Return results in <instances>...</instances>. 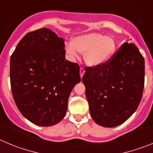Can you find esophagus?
Masks as SVG:
<instances>
[{
	"instance_id": "esophagus-1",
	"label": "esophagus",
	"mask_w": 153,
	"mask_h": 153,
	"mask_svg": "<svg viewBox=\"0 0 153 153\" xmlns=\"http://www.w3.org/2000/svg\"><path fill=\"white\" fill-rule=\"evenodd\" d=\"M84 73H85V70H83V67H80V69H79V74H80L81 78L83 77V74H84Z\"/></svg>"
}]
</instances>
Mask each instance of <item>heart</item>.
Returning a JSON list of instances; mask_svg holds the SVG:
<instances>
[{"instance_id":"1","label":"heart","mask_w":153,"mask_h":153,"mask_svg":"<svg viewBox=\"0 0 153 153\" xmlns=\"http://www.w3.org/2000/svg\"><path fill=\"white\" fill-rule=\"evenodd\" d=\"M117 44L110 36L93 32L74 39L72 44H66V52L72 60L78 57V52L83 54L85 63L97 67L107 62L116 51Z\"/></svg>"}]
</instances>
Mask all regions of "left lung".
<instances>
[{"label":"left lung","instance_id":"1","mask_svg":"<svg viewBox=\"0 0 153 153\" xmlns=\"http://www.w3.org/2000/svg\"><path fill=\"white\" fill-rule=\"evenodd\" d=\"M85 71L82 80L92 119L104 127L123 123L143 97L145 60L137 47L126 42L107 62Z\"/></svg>","mask_w":153,"mask_h":153}]
</instances>
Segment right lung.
<instances>
[{"mask_svg":"<svg viewBox=\"0 0 153 153\" xmlns=\"http://www.w3.org/2000/svg\"><path fill=\"white\" fill-rule=\"evenodd\" d=\"M64 40L48 28L27 33L10 56L12 95L21 114L33 124L60 122L69 96L81 80L79 66L66 60Z\"/></svg>","mask_w":153,"mask_h":153,"instance_id":"obj_1","label":"right lung"}]
</instances>
